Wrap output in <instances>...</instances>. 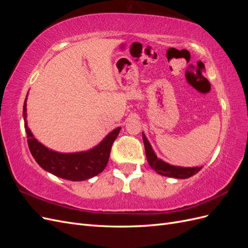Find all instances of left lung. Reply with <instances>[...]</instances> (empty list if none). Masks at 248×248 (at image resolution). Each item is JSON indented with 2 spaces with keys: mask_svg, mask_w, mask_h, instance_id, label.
Returning <instances> with one entry per match:
<instances>
[{
  "mask_svg": "<svg viewBox=\"0 0 248 248\" xmlns=\"http://www.w3.org/2000/svg\"><path fill=\"white\" fill-rule=\"evenodd\" d=\"M142 140H144V145H145L147 160L150 164V167H151L157 174H159L161 176H166V177H170V178L186 179L196 175L197 172H199L202 169V167H197V168L176 167L164 162L163 160L157 158V155L153 151V149L151 145H150V142L147 140L144 132H142Z\"/></svg>",
  "mask_w": 248,
  "mask_h": 248,
  "instance_id": "8db88e82",
  "label": "left lung"
}]
</instances>
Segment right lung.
<instances>
[{"label":"right lung","mask_w":248,"mask_h":248,"mask_svg":"<svg viewBox=\"0 0 248 248\" xmlns=\"http://www.w3.org/2000/svg\"><path fill=\"white\" fill-rule=\"evenodd\" d=\"M28 96V95H27ZM29 149L36 162L50 174L70 181H84L95 177L106 169L108 162L112 142L117 139L121 127L114 129L99 145L84 152L59 153L46 148L37 140L27 123V98L22 111Z\"/></svg>","instance_id":"add662e5"}]
</instances>
